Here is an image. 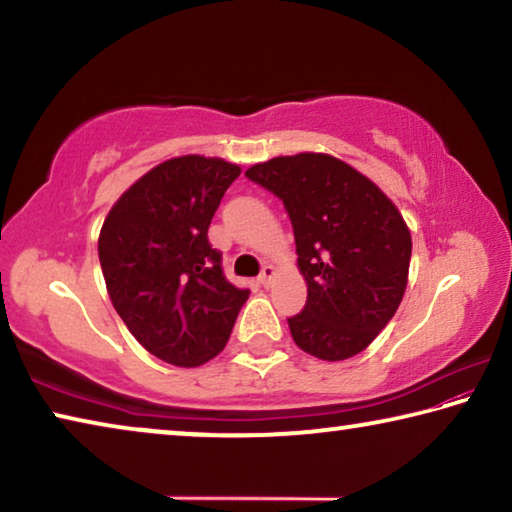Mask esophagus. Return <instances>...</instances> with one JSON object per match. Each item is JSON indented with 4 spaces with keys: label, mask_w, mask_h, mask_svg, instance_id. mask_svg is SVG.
<instances>
[{
    "label": "esophagus",
    "mask_w": 512,
    "mask_h": 512,
    "mask_svg": "<svg viewBox=\"0 0 512 512\" xmlns=\"http://www.w3.org/2000/svg\"><path fill=\"white\" fill-rule=\"evenodd\" d=\"M273 277H275V268L271 264H266L262 268V275H259V284H262L264 289H268L273 284Z\"/></svg>",
    "instance_id": "1"
}]
</instances>
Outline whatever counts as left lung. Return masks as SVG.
<instances>
[{
  "instance_id": "obj_1",
  "label": "left lung",
  "mask_w": 512,
  "mask_h": 512,
  "mask_svg": "<svg viewBox=\"0 0 512 512\" xmlns=\"http://www.w3.org/2000/svg\"><path fill=\"white\" fill-rule=\"evenodd\" d=\"M287 210L307 302L287 318L300 350L350 359L375 341L400 307L411 232L381 189L325 153H298L246 171Z\"/></svg>"
}]
</instances>
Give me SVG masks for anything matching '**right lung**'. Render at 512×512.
I'll list each match as a JSON object with an SVG mask.
<instances>
[{
  "label": "right lung",
  "instance_id": "right-lung-1",
  "mask_svg": "<svg viewBox=\"0 0 512 512\" xmlns=\"http://www.w3.org/2000/svg\"><path fill=\"white\" fill-rule=\"evenodd\" d=\"M239 173L221 158L167 160L121 194L103 221L99 262L112 305L135 339L173 366L214 359L248 300L207 239Z\"/></svg>",
  "mask_w": 512,
  "mask_h": 512
}]
</instances>
